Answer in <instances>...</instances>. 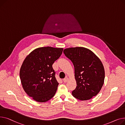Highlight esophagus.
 I'll use <instances>...</instances> for the list:
<instances>
[{"instance_id": "34e87169", "label": "esophagus", "mask_w": 125, "mask_h": 125, "mask_svg": "<svg viewBox=\"0 0 125 125\" xmlns=\"http://www.w3.org/2000/svg\"><path fill=\"white\" fill-rule=\"evenodd\" d=\"M69 80V78H68V77H65V78H64L63 79V82H64V83H66Z\"/></svg>"}]
</instances>
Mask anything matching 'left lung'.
<instances>
[{"label": "left lung", "mask_w": 125, "mask_h": 125, "mask_svg": "<svg viewBox=\"0 0 125 125\" xmlns=\"http://www.w3.org/2000/svg\"><path fill=\"white\" fill-rule=\"evenodd\" d=\"M64 55L75 68L77 87L73 96L81 100L92 98L99 92L104 85L105 72L99 58L90 50L82 47L64 49Z\"/></svg>", "instance_id": "obj_1"}]
</instances>
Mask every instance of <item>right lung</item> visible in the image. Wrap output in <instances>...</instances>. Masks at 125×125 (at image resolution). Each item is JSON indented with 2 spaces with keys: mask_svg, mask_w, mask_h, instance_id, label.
Listing matches in <instances>:
<instances>
[{
  "mask_svg": "<svg viewBox=\"0 0 125 125\" xmlns=\"http://www.w3.org/2000/svg\"><path fill=\"white\" fill-rule=\"evenodd\" d=\"M63 48L43 47L34 50L25 59L20 72L22 86L34 100L44 102L52 98L58 83L52 68Z\"/></svg>",
  "mask_w": 125,
  "mask_h": 125,
  "instance_id": "obj_1",
  "label": "right lung"
}]
</instances>
